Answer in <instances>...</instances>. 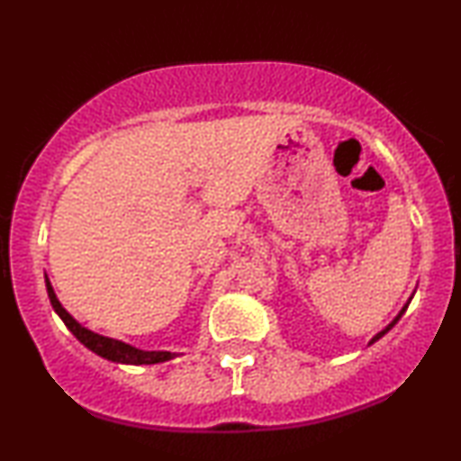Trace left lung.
<instances>
[{
	"instance_id": "obj_1",
	"label": "left lung",
	"mask_w": 461,
	"mask_h": 461,
	"mask_svg": "<svg viewBox=\"0 0 461 461\" xmlns=\"http://www.w3.org/2000/svg\"><path fill=\"white\" fill-rule=\"evenodd\" d=\"M407 306H409V304H407ZM407 306H405V308H402V311H401V314H399V317H396V319H394V321H393V323H390V325H388V327H386V330H384V331H380V333H377V336H375V338H374V339H371V344H374V342H375V339H380V338H382V336H384V333H388V331H390V330H393V327H394V325H396V321H399V319H401V317H402V312H405V311H407Z\"/></svg>"
}]
</instances>
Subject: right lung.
<instances>
[{"label":"right lung","mask_w":461,"mask_h":461,"mask_svg":"<svg viewBox=\"0 0 461 461\" xmlns=\"http://www.w3.org/2000/svg\"><path fill=\"white\" fill-rule=\"evenodd\" d=\"M46 287H48L50 302H52V308L56 311V314L62 319V323L68 327V331H71L73 336L86 346V348L96 352L98 357L109 358V361H115V363H125V365H153V363H163V361H169V358H174V352L138 350V348H134V346L119 342V339L98 336V333L86 330V327H81L77 321H75L71 314H68L65 308L60 306V302H59V298H56L54 289H52V285H50L48 279H46Z\"/></svg>","instance_id":"1"}]
</instances>
